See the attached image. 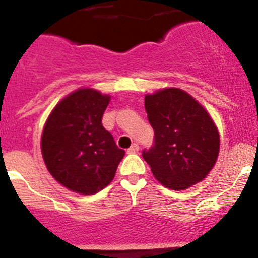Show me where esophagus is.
<instances>
[{"label":"esophagus","mask_w":258,"mask_h":258,"mask_svg":"<svg viewBox=\"0 0 258 258\" xmlns=\"http://www.w3.org/2000/svg\"><path fill=\"white\" fill-rule=\"evenodd\" d=\"M138 151H140V146L137 145V143H133L131 146V149H127V154H137Z\"/></svg>","instance_id":"obj_1"}]
</instances>
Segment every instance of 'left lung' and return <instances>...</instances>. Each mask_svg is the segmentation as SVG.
<instances>
[{"instance_id": "8db88e82", "label": "left lung", "mask_w": 258, "mask_h": 258, "mask_svg": "<svg viewBox=\"0 0 258 258\" xmlns=\"http://www.w3.org/2000/svg\"><path fill=\"white\" fill-rule=\"evenodd\" d=\"M155 145L142 156L155 178L170 190H187L207 178L220 154V133L199 102L179 88L145 97Z\"/></svg>"}]
</instances>
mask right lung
Instances as JSON below:
<instances>
[{
  "mask_svg": "<svg viewBox=\"0 0 258 258\" xmlns=\"http://www.w3.org/2000/svg\"><path fill=\"white\" fill-rule=\"evenodd\" d=\"M111 95L80 88L52 108L41 136L47 170L70 191L93 195L112 182L125 151L102 125Z\"/></svg>",
  "mask_w": 258,
  "mask_h": 258,
  "instance_id": "add662e5",
  "label": "right lung"
}]
</instances>
